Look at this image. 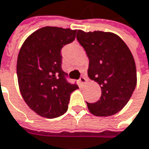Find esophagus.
Returning <instances> with one entry per match:
<instances>
[{"mask_svg":"<svg viewBox=\"0 0 149 149\" xmlns=\"http://www.w3.org/2000/svg\"><path fill=\"white\" fill-rule=\"evenodd\" d=\"M86 81H87V79H86V77H84V76L80 77V79H79V82H80L81 84H85Z\"/></svg>","mask_w":149,"mask_h":149,"instance_id":"1","label":"esophagus"}]
</instances>
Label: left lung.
Here are the masks:
<instances>
[{
    "mask_svg": "<svg viewBox=\"0 0 149 149\" xmlns=\"http://www.w3.org/2000/svg\"><path fill=\"white\" fill-rule=\"evenodd\" d=\"M76 38L89 58L88 76L101 89L100 100L86 102L90 112L96 116L119 112L137 85L136 64L130 49L113 33L78 30Z\"/></svg>",
    "mask_w": 149,
    "mask_h": 149,
    "instance_id": "8db88e82",
    "label": "left lung"
}]
</instances>
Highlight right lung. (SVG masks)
Segmentation results:
<instances>
[{
  "mask_svg": "<svg viewBox=\"0 0 149 149\" xmlns=\"http://www.w3.org/2000/svg\"><path fill=\"white\" fill-rule=\"evenodd\" d=\"M77 30L44 26L27 37L20 49L17 74L20 92L26 105L46 118L68 110L70 94L79 89L69 83L62 70L61 49L74 40Z\"/></svg>",
  "mask_w": 149,
  "mask_h": 149,
  "instance_id": "right-lung-1",
  "label": "right lung"
}]
</instances>
